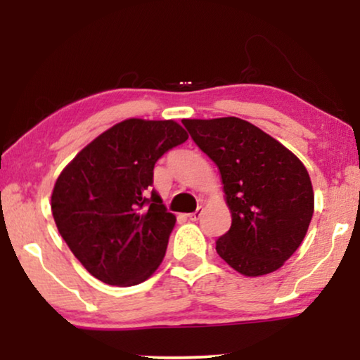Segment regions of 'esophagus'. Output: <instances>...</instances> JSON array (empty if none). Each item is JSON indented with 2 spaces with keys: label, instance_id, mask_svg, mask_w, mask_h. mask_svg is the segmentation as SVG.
Returning <instances> with one entry per match:
<instances>
[{
  "label": "esophagus",
  "instance_id": "esophagus-1",
  "mask_svg": "<svg viewBox=\"0 0 360 360\" xmlns=\"http://www.w3.org/2000/svg\"><path fill=\"white\" fill-rule=\"evenodd\" d=\"M201 214H203V208H201V206H200L198 210L188 214V219H190V221H198V219L201 218Z\"/></svg>",
  "mask_w": 360,
  "mask_h": 360
}]
</instances>
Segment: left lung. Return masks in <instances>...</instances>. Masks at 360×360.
<instances>
[{
  "mask_svg": "<svg viewBox=\"0 0 360 360\" xmlns=\"http://www.w3.org/2000/svg\"><path fill=\"white\" fill-rule=\"evenodd\" d=\"M195 144L214 162L231 210L216 252L245 277L282 267L307 236L314 193L302 160L239 117L184 120Z\"/></svg>",
  "mask_w": 360,
  "mask_h": 360,
  "instance_id": "obj_1",
  "label": "left lung"
}]
</instances>
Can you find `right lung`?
Here are the masks:
<instances>
[{
  "label": "right lung",
  "instance_id": "add662e5",
  "mask_svg": "<svg viewBox=\"0 0 360 360\" xmlns=\"http://www.w3.org/2000/svg\"><path fill=\"white\" fill-rule=\"evenodd\" d=\"M186 139L174 120L131 117L93 139L60 172L51 198L53 221L93 277L132 287L159 269L176 218L149 188L155 162Z\"/></svg>",
  "mask_w": 360,
  "mask_h": 360
}]
</instances>
